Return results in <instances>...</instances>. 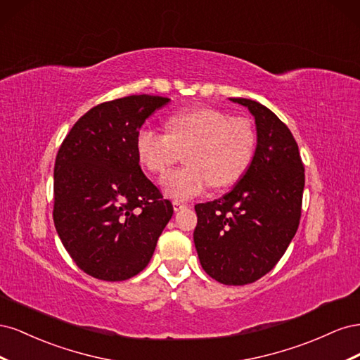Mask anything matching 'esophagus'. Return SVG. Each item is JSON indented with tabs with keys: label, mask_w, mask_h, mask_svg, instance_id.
Masks as SVG:
<instances>
[{
	"label": "esophagus",
	"mask_w": 360,
	"mask_h": 360,
	"mask_svg": "<svg viewBox=\"0 0 360 360\" xmlns=\"http://www.w3.org/2000/svg\"><path fill=\"white\" fill-rule=\"evenodd\" d=\"M172 207H174V210L176 212H179V210H181V209H184V207H186V204L184 202H181V201H172Z\"/></svg>",
	"instance_id": "esophagus-1"
}]
</instances>
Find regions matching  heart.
Instances as JSON below:
<instances>
[{
  "label": "heart",
  "mask_w": 360,
  "mask_h": 360,
  "mask_svg": "<svg viewBox=\"0 0 360 360\" xmlns=\"http://www.w3.org/2000/svg\"><path fill=\"white\" fill-rule=\"evenodd\" d=\"M257 146L254 124L243 117H230L210 106L172 114L167 134L143 127L135 148L143 167L163 174L184 153L186 167L168 172L160 180L168 197L191 200L213 188L231 186L252 162Z\"/></svg>",
  "instance_id": "obj_1"
}]
</instances>
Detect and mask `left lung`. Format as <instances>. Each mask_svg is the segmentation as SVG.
<instances>
[{
  "label": "left lung",
  "mask_w": 360,
  "mask_h": 360,
  "mask_svg": "<svg viewBox=\"0 0 360 360\" xmlns=\"http://www.w3.org/2000/svg\"><path fill=\"white\" fill-rule=\"evenodd\" d=\"M230 101L254 115L257 148L231 192L195 205L193 242L207 275L245 285L269 274L296 234L304 168L296 139L269 108L243 97Z\"/></svg>",
  "instance_id": "left-lung-1"
}]
</instances>
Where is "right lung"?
I'll return each instance as SVG.
<instances>
[{
  "instance_id": "right-lung-1",
  "label": "right lung",
  "mask_w": 360,
  "mask_h": 360,
  "mask_svg": "<svg viewBox=\"0 0 360 360\" xmlns=\"http://www.w3.org/2000/svg\"><path fill=\"white\" fill-rule=\"evenodd\" d=\"M168 97L134 94L97 105L73 124L53 167V224L86 275L126 281L144 270L172 204L141 171L135 138Z\"/></svg>"
}]
</instances>
